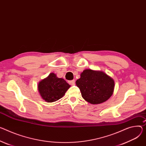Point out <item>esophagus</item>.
I'll list each match as a JSON object with an SVG mask.
<instances>
[{
	"label": "esophagus",
	"instance_id": "34e87169",
	"mask_svg": "<svg viewBox=\"0 0 146 146\" xmlns=\"http://www.w3.org/2000/svg\"><path fill=\"white\" fill-rule=\"evenodd\" d=\"M74 80H69L68 81V83L70 84V85H73L74 84Z\"/></svg>",
	"mask_w": 146,
	"mask_h": 146
}]
</instances>
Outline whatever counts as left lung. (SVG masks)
I'll list each match as a JSON object with an SVG mask.
<instances>
[{
    "label": "left lung",
    "instance_id": "left-lung-1",
    "mask_svg": "<svg viewBox=\"0 0 146 146\" xmlns=\"http://www.w3.org/2000/svg\"><path fill=\"white\" fill-rule=\"evenodd\" d=\"M76 83L82 97L92 104L102 103L112 95L114 89L113 79L101 71L84 70Z\"/></svg>",
    "mask_w": 146,
    "mask_h": 146
}]
</instances>
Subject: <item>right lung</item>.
Returning a JSON list of instances; mask_svg holds the SVG:
<instances>
[{"instance_id":"add662e5","label":"right lung","mask_w":146,"mask_h":146,"mask_svg":"<svg viewBox=\"0 0 146 146\" xmlns=\"http://www.w3.org/2000/svg\"><path fill=\"white\" fill-rule=\"evenodd\" d=\"M70 85L63 78H58L54 73H50L48 77L38 84L39 92L42 99L52 102L61 98Z\"/></svg>"}]
</instances>
